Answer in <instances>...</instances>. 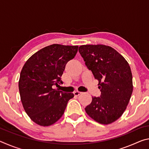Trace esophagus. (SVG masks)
Segmentation results:
<instances>
[{"label":"esophagus","instance_id":"obj_1","mask_svg":"<svg viewBox=\"0 0 149 149\" xmlns=\"http://www.w3.org/2000/svg\"><path fill=\"white\" fill-rule=\"evenodd\" d=\"M81 93H81L79 91H75V92H74V95L75 96V97H78V96L80 95L81 94Z\"/></svg>","mask_w":149,"mask_h":149}]
</instances>
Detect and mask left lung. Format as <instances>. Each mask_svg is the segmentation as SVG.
Returning a JSON list of instances; mask_svg holds the SVG:
<instances>
[{"label": "left lung", "mask_w": 149, "mask_h": 149, "mask_svg": "<svg viewBox=\"0 0 149 149\" xmlns=\"http://www.w3.org/2000/svg\"><path fill=\"white\" fill-rule=\"evenodd\" d=\"M79 52L87 68L99 81L100 97H92L87 114L101 124L115 122L124 112L133 92L132 74L128 62L111 47L86 45Z\"/></svg>", "instance_id": "left-lung-1"}]
</instances>
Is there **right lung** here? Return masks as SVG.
Wrapping results in <instances>:
<instances>
[{
  "label": "right lung",
  "mask_w": 149,
  "mask_h": 149,
  "mask_svg": "<svg viewBox=\"0 0 149 149\" xmlns=\"http://www.w3.org/2000/svg\"><path fill=\"white\" fill-rule=\"evenodd\" d=\"M78 46L53 44L29 58L20 73L18 86L21 101L29 117L37 124L49 126L64 114L74 97L52 88L62 82L67 62L75 57Z\"/></svg>",
  "instance_id": "right-lung-1"
}]
</instances>
